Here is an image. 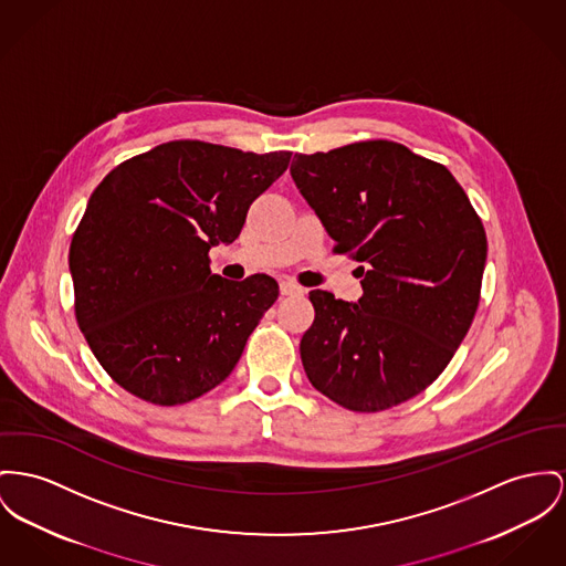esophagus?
I'll return each instance as SVG.
<instances>
[{
  "instance_id": "1",
  "label": "esophagus",
  "mask_w": 566,
  "mask_h": 566,
  "mask_svg": "<svg viewBox=\"0 0 566 566\" xmlns=\"http://www.w3.org/2000/svg\"><path fill=\"white\" fill-rule=\"evenodd\" d=\"M279 287H281V294H283V296H302V294H304V290H302L301 285H296L294 281H287V279H283V281L279 283Z\"/></svg>"
}]
</instances>
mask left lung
<instances>
[{"mask_svg":"<svg viewBox=\"0 0 566 566\" xmlns=\"http://www.w3.org/2000/svg\"><path fill=\"white\" fill-rule=\"evenodd\" d=\"M292 178L335 253L360 262L363 296L313 290L308 381L352 412L422 392L451 363L481 301L488 235L451 171L395 142L296 154Z\"/></svg>","mask_w":566,"mask_h":566,"instance_id":"8db88e82","label":"left lung"}]
</instances>
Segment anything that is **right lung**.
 <instances>
[{"mask_svg":"<svg viewBox=\"0 0 566 566\" xmlns=\"http://www.w3.org/2000/svg\"><path fill=\"white\" fill-rule=\"evenodd\" d=\"M290 158L169 142L124 160L92 192L69 253L76 324L124 390L180 406L233 371L279 285L268 274L221 279L208 251L240 235Z\"/></svg>","mask_w":566,"mask_h":566,"instance_id":"1","label":"right lung"}]
</instances>
